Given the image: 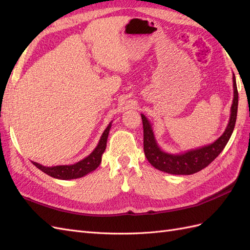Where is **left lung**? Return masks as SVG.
Here are the masks:
<instances>
[{"instance_id": "8db88e82", "label": "left lung", "mask_w": 250, "mask_h": 250, "mask_svg": "<svg viewBox=\"0 0 250 250\" xmlns=\"http://www.w3.org/2000/svg\"><path fill=\"white\" fill-rule=\"evenodd\" d=\"M233 99L230 107V117L224 132L219 139L208 145L187 150L181 153H169L157 144L152 124L141 113L144 128V152L148 162L157 170L174 175H191L204 169L222 152L233 131L238 112V89L234 74L232 76Z\"/></svg>"}]
</instances>
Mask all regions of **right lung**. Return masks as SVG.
Masks as SVG:
<instances>
[{
    "label": "right lung",
    "instance_id": "1",
    "mask_svg": "<svg viewBox=\"0 0 250 250\" xmlns=\"http://www.w3.org/2000/svg\"><path fill=\"white\" fill-rule=\"evenodd\" d=\"M111 123L108 124L106 129L102 133L99 143L97 147L89 155L83 158L80 162L73 164V165H62V166H54V167H46L41 164L32 162L36 168L42 170L43 173L48 174L51 177L57 179L69 180V179H76L85 176L86 174L93 172L99 167L102 161V154L104 153L105 148H106V142L108 138V133L111 128Z\"/></svg>",
    "mask_w": 250,
    "mask_h": 250
}]
</instances>
